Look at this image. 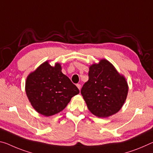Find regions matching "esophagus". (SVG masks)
<instances>
[{
	"instance_id": "1",
	"label": "esophagus",
	"mask_w": 153,
	"mask_h": 153,
	"mask_svg": "<svg viewBox=\"0 0 153 153\" xmlns=\"http://www.w3.org/2000/svg\"><path fill=\"white\" fill-rule=\"evenodd\" d=\"M76 86H77V88H78V89L79 90V91H80V90H81V85H80V84H77Z\"/></svg>"
}]
</instances>
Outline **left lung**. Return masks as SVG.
Here are the masks:
<instances>
[{
  "instance_id": "1",
  "label": "left lung",
  "mask_w": 153,
  "mask_h": 153,
  "mask_svg": "<svg viewBox=\"0 0 153 153\" xmlns=\"http://www.w3.org/2000/svg\"><path fill=\"white\" fill-rule=\"evenodd\" d=\"M88 77L81 94L89 111L98 118H108L117 113L129 91L125 76L110 62L102 59L89 67Z\"/></svg>"
}]
</instances>
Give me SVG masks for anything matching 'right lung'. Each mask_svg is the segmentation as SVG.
I'll use <instances>...</instances> for the list:
<instances>
[{"label": "right lung", "instance_id": "obj_1", "mask_svg": "<svg viewBox=\"0 0 153 153\" xmlns=\"http://www.w3.org/2000/svg\"><path fill=\"white\" fill-rule=\"evenodd\" d=\"M61 70L59 62L52 66L47 60L26 77V94L31 105L40 114H56L66 108L73 97L79 93Z\"/></svg>", "mask_w": 153, "mask_h": 153}]
</instances>
